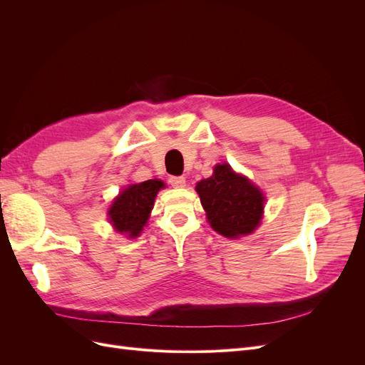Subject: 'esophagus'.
I'll return each mask as SVG.
<instances>
[{"instance_id": "34e87169", "label": "esophagus", "mask_w": 365, "mask_h": 365, "mask_svg": "<svg viewBox=\"0 0 365 365\" xmlns=\"http://www.w3.org/2000/svg\"><path fill=\"white\" fill-rule=\"evenodd\" d=\"M169 182L173 187H184L185 185V178H184V176H170Z\"/></svg>"}]
</instances>
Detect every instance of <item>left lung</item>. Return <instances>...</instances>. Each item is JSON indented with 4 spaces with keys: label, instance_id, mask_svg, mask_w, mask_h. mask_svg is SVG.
Instances as JSON below:
<instances>
[{
    "label": "left lung",
    "instance_id": "obj_1",
    "mask_svg": "<svg viewBox=\"0 0 365 365\" xmlns=\"http://www.w3.org/2000/svg\"><path fill=\"white\" fill-rule=\"evenodd\" d=\"M196 192L210 225L219 235L245 236L260 224L264 202L262 192L245 176L231 170L230 164H217L210 178L197 182Z\"/></svg>",
    "mask_w": 365,
    "mask_h": 365
}]
</instances>
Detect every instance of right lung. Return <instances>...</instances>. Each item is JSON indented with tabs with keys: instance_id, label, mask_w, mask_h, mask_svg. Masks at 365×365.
Instances as JSON below:
<instances>
[{
	"instance_id": "obj_1",
	"label": "right lung",
	"mask_w": 365,
	"mask_h": 365,
	"mask_svg": "<svg viewBox=\"0 0 365 365\" xmlns=\"http://www.w3.org/2000/svg\"><path fill=\"white\" fill-rule=\"evenodd\" d=\"M161 187H164L161 181L148 180L129 185L115 197L108 215L118 233L129 235V237L141 233Z\"/></svg>"
}]
</instances>
